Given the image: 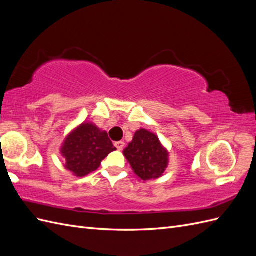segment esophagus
<instances>
[{
	"label": "esophagus",
	"mask_w": 256,
	"mask_h": 256,
	"mask_svg": "<svg viewBox=\"0 0 256 256\" xmlns=\"http://www.w3.org/2000/svg\"><path fill=\"white\" fill-rule=\"evenodd\" d=\"M114 145H115V147H116V148H118V150H122L124 148V146H125V143H124L122 141H118V142L114 143Z\"/></svg>",
	"instance_id": "obj_1"
}]
</instances>
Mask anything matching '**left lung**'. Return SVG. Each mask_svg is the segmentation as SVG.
<instances>
[{
  "label": "left lung",
  "mask_w": 256,
  "mask_h": 256,
  "mask_svg": "<svg viewBox=\"0 0 256 256\" xmlns=\"http://www.w3.org/2000/svg\"><path fill=\"white\" fill-rule=\"evenodd\" d=\"M124 156L143 182L161 177L168 166V150L156 134L143 128L136 131L132 141L124 150Z\"/></svg>",
  "instance_id": "obj_1"
}]
</instances>
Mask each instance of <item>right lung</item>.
<instances>
[{"instance_id":"right-lung-1","label":"right lung","mask_w":256,"mask_h":256,"mask_svg":"<svg viewBox=\"0 0 256 256\" xmlns=\"http://www.w3.org/2000/svg\"><path fill=\"white\" fill-rule=\"evenodd\" d=\"M116 150L104 130L84 122L65 138L60 152L65 158V168L76 177L96 171L102 161Z\"/></svg>"}]
</instances>
